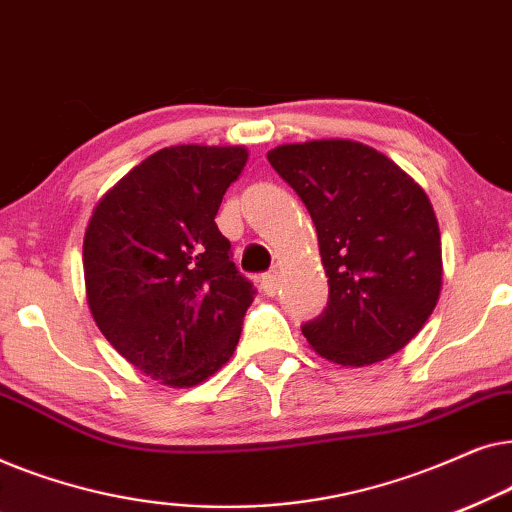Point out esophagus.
<instances>
[{"instance_id": "34e87169", "label": "esophagus", "mask_w": 512, "mask_h": 512, "mask_svg": "<svg viewBox=\"0 0 512 512\" xmlns=\"http://www.w3.org/2000/svg\"><path fill=\"white\" fill-rule=\"evenodd\" d=\"M261 286H263V291L268 293V296H275L277 289H279V275H277V272L275 270L265 272L263 279H261Z\"/></svg>"}]
</instances>
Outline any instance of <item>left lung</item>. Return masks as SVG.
<instances>
[{"instance_id": "8db88e82", "label": "left lung", "mask_w": 512, "mask_h": 512, "mask_svg": "<svg viewBox=\"0 0 512 512\" xmlns=\"http://www.w3.org/2000/svg\"><path fill=\"white\" fill-rule=\"evenodd\" d=\"M270 165L317 226L328 303L303 324L340 366H370L422 331L443 284L440 230L426 193L394 160L349 139L284 144Z\"/></svg>"}]
</instances>
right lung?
I'll return each instance as SVG.
<instances>
[{"mask_svg":"<svg viewBox=\"0 0 512 512\" xmlns=\"http://www.w3.org/2000/svg\"><path fill=\"white\" fill-rule=\"evenodd\" d=\"M242 146H170L142 160L95 207L83 240L93 319L123 359L153 380L193 387L242 333L256 289L216 226L247 165Z\"/></svg>","mask_w":512,"mask_h":512,"instance_id":"obj_1","label":"right lung"}]
</instances>
